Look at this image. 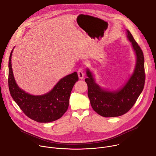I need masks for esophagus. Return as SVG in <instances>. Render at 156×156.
I'll list each match as a JSON object with an SVG mask.
<instances>
[{"mask_svg": "<svg viewBox=\"0 0 156 156\" xmlns=\"http://www.w3.org/2000/svg\"><path fill=\"white\" fill-rule=\"evenodd\" d=\"M78 75L80 79H83L84 78V73L82 69H79L78 71Z\"/></svg>", "mask_w": 156, "mask_h": 156, "instance_id": "esophagus-1", "label": "esophagus"}]
</instances>
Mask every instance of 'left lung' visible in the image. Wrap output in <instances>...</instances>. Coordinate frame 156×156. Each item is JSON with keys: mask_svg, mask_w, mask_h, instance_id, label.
I'll list each match as a JSON object with an SVG mask.
<instances>
[{"mask_svg": "<svg viewBox=\"0 0 156 156\" xmlns=\"http://www.w3.org/2000/svg\"><path fill=\"white\" fill-rule=\"evenodd\" d=\"M126 37L136 56L134 70L126 82L116 90L102 88L96 82L94 75L86 69L87 95L93 110L105 117H115L126 113L142 93L145 82L144 58L143 51L131 33L126 30Z\"/></svg>", "mask_w": 156, "mask_h": 156, "instance_id": "left-lung-1", "label": "left lung"}]
</instances>
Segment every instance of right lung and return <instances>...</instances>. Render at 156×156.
Wrapping results in <instances>:
<instances>
[{
	"mask_svg": "<svg viewBox=\"0 0 156 156\" xmlns=\"http://www.w3.org/2000/svg\"><path fill=\"white\" fill-rule=\"evenodd\" d=\"M13 49L9 57L8 80L12 98L24 114L36 122L49 123L58 120L68 109L72 88L78 81L77 73H72L61 78L46 94H30L21 89L15 80L12 66Z\"/></svg>",
	"mask_w": 156,
	"mask_h": 156,
	"instance_id": "right-lung-1",
	"label": "right lung"
}]
</instances>
